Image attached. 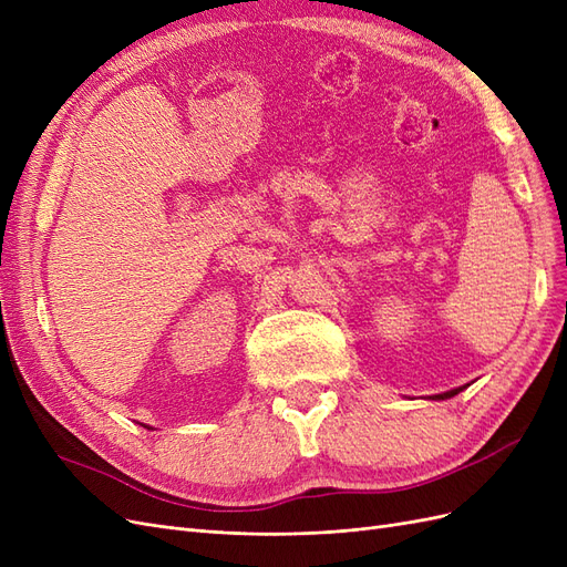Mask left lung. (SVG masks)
Wrapping results in <instances>:
<instances>
[{
  "label": "left lung",
  "mask_w": 567,
  "mask_h": 567,
  "mask_svg": "<svg viewBox=\"0 0 567 567\" xmlns=\"http://www.w3.org/2000/svg\"><path fill=\"white\" fill-rule=\"evenodd\" d=\"M463 388H454V390H447V392H440V394H433L431 400H450V398H454V394H458Z\"/></svg>",
  "instance_id": "1"
}]
</instances>
